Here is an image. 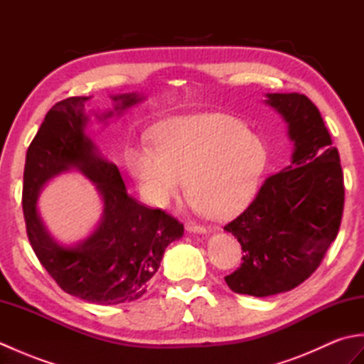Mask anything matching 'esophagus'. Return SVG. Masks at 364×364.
Masks as SVG:
<instances>
[{"label":"esophagus","instance_id":"esophagus-1","mask_svg":"<svg viewBox=\"0 0 364 364\" xmlns=\"http://www.w3.org/2000/svg\"><path fill=\"white\" fill-rule=\"evenodd\" d=\"M186 230L189 233H196V235H206V228L198 225L196 222H186Z\"/></svg>","mask_w":364,"mask_h":364}]
</instances>
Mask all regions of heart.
I'll use <instances>...</instances> for the list:
<instances>
[{
  "mask_svg": "<svg viewBox=\"0 0 364 364\" xmlns=\"http://www.w3.org/2000/svg\"><path fill=\"white\" fill-rule=\"evenodd\" d=\"M156 146L129 154L131 172L146 200L167 208L189 186L197 213L227 218L247 203L269 161L262 137L235 115L200 112L166 120L154 134Z\"/></svg>",
  "mask_w": 364,
  "mask_h": 364,
  "instance_id": "heart-1",
  "label": "heart"
}]
</instances>
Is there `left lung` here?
I'll return each instance as SVG.
<instances>
[{"label": "left lung", "mask_w": 364, "mask_h": 364, "mask_svg": "<svg viewBox=\"0 0 364 364\" xmlns=\"http://www.w3.org/2000/svg\"><path fill=\"white\" fill-rule=\"evenodd\" d=\"M288 123L291 164L269 176L247 210L225 225L242 247V264L225 277L230 289L253 297L291 291L310 277L335 241L344 210L339 153L310 98L266 94Z\"/></svg>", "instance_id": "8db88e82"}]
</instances>
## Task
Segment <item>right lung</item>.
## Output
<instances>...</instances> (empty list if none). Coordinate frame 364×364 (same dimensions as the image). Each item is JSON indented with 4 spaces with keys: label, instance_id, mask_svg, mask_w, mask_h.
I'll return each instance as SVG.
<instances>
[{
    "label": "right lung",
    "instance_id": "add662e5",
    "mask_svg": "<svg viewBox=\"0 0 364 364\" xmlns=\"http://www.w3.org/2000/svg\"><path fill=\"white\" fill-rule=\"evenodd\" d=\"M89 98H65L45 115L26 153L23 213L31 247L60 288L90 304L117 305L144 296L167 245L183 236L184 227L172 215L128 196L117 166L86 134L90 115L84 105ZM111 98L114 109L94 112L100 122L106 123L145 100L136 92ZM72 169L96 184L104 210L94 232L67 246L46 230L36 200L48 181Z\"/></svg>",
    "mask_w": 364,
    "mask_h": 364
}]
</instances>
